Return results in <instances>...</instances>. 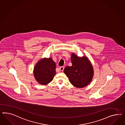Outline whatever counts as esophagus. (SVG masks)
Listing matches in <instances>:
<instances>
[{
	"instance_id": "obj_1",
	"label": "esophagus",
	"mask_w": 125,
	"mask_h": 125,
	"mask_svg": "<svg viewBox=\"0 0 125 125\" xmlns=\"http://www.w3.org/2000/svg\"><path fill=\"white\" fill-rule=\"evenodd\" d=\"M59 69H60V71H63L64 70V66L60 67L59 68Z\"/></svg>"
}]
</instances>
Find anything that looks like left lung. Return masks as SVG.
Wrapping results in <instances>:
<instances>
[{
	"mask_svg": "<svg viewBox=\"0 0 125 125\" xmlns=\"http://www.w3.org/2000/svg\"><path fill=\"white\" fill-rule=\"evenodd\" d=\"M71 66L64 68V74L69 81L76 88H83L90 83L94 75V70L91 61L86 56L78 57L71 53Z\"/></svg>",
	"mask_w": 125,
	"mask_h": 125,
	"instance_id": "1",
	"label": "left lung"
}]
</instances>
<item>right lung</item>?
Wrapping results in <instances>:
<instances>
[{
  "instance_id": "1",
  "label": "right lung",
  "mask_w": 125,
  "mask_h": 125,
  "mask_svg": "<svg viewBox=\"0 0 125 125\" xmlns=\"http://www.w3.org/2000/svg\"><path fill=\"white\" fill-rule=\"evenodd\" d=\"M56 64L51 58L40 59L34 69V75L36 81L45 85L52 81L56 74Z\"/></svg>"
}]
</instances>
